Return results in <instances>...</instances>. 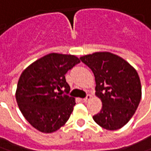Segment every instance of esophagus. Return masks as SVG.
I'll return each mask as SVG.
<instances>
[{
	"label": "esophagus",
	"mask_w": 151,
	"mask_h": 151,
	"mask_svg": "<svg viewBox=\"0 0 151 151\" xmlns=\"http://www.w3.org/2000/svg\"><path fill=\"white\" fill-rule=\"evenodd\" d=\"M91 98H92V96H91V95H87V97L83 99V101H84V102H88Z\"/></svg>",
	"instance_id": "obj_1"
}]
</instances>
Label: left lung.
Masks as SVG:
<instances>
[{"instance_id": "left-lung-1", "label": "left lung", "mask_w": 151, "mask_h": 151, "mask_svg": "<svg viewBox=\"0 0 151 151\" xmlns=\"http://www.w3.org/2000/svg\"><path fill=\"white\" fill-rule=\"evenodd\" d=\"M80 59L92 69L95 94L102 103L93 120L106 130L121 129L135 114L141 99L140 77L135 68L110 52H96Z\"/></svg>"}]
</instances>
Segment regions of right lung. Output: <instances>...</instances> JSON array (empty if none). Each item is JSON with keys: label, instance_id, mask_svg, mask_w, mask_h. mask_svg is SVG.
Masks as SVG:
<instances>
[{"label": "right lung", "instance_id": "1", "mask_svg": "<svg viewBox=\"0 0 151 151\" xmlns=\"http://www.w3.org/2000/svg\"><path fill=\"white\" fill-rule=\"evenodd\" d=\"M80 60L75 55L51 53L29 64L19 76L15 98L24 117L43 133H52L65 125L75 98L58 93L69 92L65 74Z\"/></svg>", "mask_w": 151, "mask_h": 151}]
</instances>
